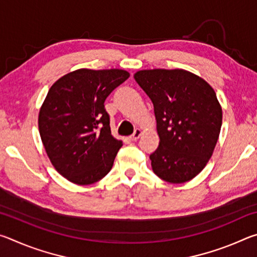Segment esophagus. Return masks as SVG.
<instances>
[{
	"instance_id": "1",
	"label": "esophagus",
	"mask_w": 257,
	"mask_h": 257,
	"mask_svg": "<svg viewBox=\"0 0 257 257\" xmlns=\"http://www.w3.org/2000/svg\"><path fill=\"white\" fill-rule=\"evenodd\" d=\"M141 135H142V130L139 129V128H137L136 130H135V133L132 135V136H130V141H133V142H136L137 139L141 137Z\"/></svg>"
}]
</instances>
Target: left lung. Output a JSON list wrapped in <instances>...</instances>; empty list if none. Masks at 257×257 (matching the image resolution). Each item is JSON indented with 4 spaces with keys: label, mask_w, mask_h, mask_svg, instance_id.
<instances>
[{
    "label": "left lung",
    "mask_w": 257,
    "mask_h": 257,
    "mask_svg": "<svg viewBox=\"0 0 257 257\" xmlns=\"http://www.w3.org/2000/svg\"><path fill=\"white\" fill-rule=\"evenodd\" d=\"M135 80L154 106L160 143L150 155L156 176L189 181L211 159L222 124V108L210 84L184 69L141 70Z\"/></svg>",
    "instance_id": "left-lung-1"
}]
</instances>
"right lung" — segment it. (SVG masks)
<instances>
[{
	"mask_svg": "<svg viewBox=\"0 0 257 257\" xmlns=\"http://www.w3.org/2000/svg\"><path fill=\"white\" fill-rule=\"evenodd\" d=\"M121 69H78L56 80L38 114V129L51 163L77 185L105 177L122 142L111 135L104 102L129 78Z\"/></svg>",
	"mask_w": 257,
	"mask_h": 257,
	"instance_id": "1",
	"label": "right lung"
}]
</instances>
